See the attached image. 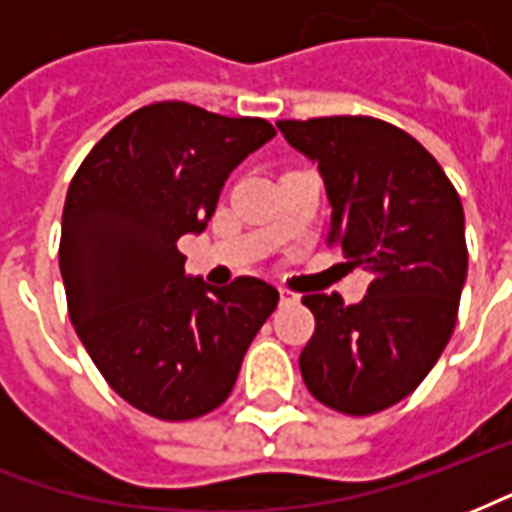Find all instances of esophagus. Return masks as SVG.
<instances>
[{
    "instance_id": "obj_1",
    "label": "esophagus",
    "mask_w": 512,
    "mask_h": 512,
    "mask_svg": "<svg viewBox=\"0 0 512 512\" xmlns=\"http://www.w3.org/2000/svg\"><path fill=\"white\" fill-rule=\"evenodd\" d=\"M296 299H299V296H296L293 290L279 288V301H282V304H293V301H296Z\"/></svg>"
}]
</instances>
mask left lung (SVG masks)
Returning <instances> with one entry per match:
<instances>
[{
    "instance_id": "8db88e82",
    "label": "left lung",
    "mask_w": 512,
    "mask_h": 512,
    "mask_svg": "<svg viewBox=\"0 0 512 512\" xmlns=\"http://www.w3.org/2000/svg\"><path fill=\"white\" fill-rule=\"evenodd\" d=\"M277 128L318 161L332 202L329 246L373 274L351 307L337 293L301 299L315 315L301 378L340 414H378L411 395L450 343L469 266L461 197L439 161L392 123L340 115Z\"/></svg>"
}]
</instances>
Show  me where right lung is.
<instances>
[{"mask_svg": "<svg viewBox=\"0 0 512 512\" xmlns=\"http://www.w3.org/2000/svg\"><path fill=\"white\" fill-rule=\"evenodd\" d=\"M274 134L263 117L161 101L120 120L68 186V315L106 384L150 417L183 422L222 406L277 307V288L257 277L227 288L189 279L178 252L180 235L205 230L227 175Z\"/></svg>", "mask_w": 512, "mask_h": 512, "instance_id": "obj_1", "label": "right lung"}]
</instances>
